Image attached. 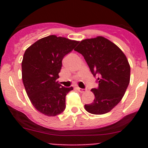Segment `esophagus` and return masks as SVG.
Wrapping results in <instances>:
<instances>
[{
    "instance_id": "obj_1",
    "label": "esophagus",
    "mask_w": 148,
    "mask_h": 148,
    "mask_svg": "<svg viewBox=\"0 0 148 148\" xmlns=\"http://www.w3.org/2000/svg\"><path fill=\"white\" fill-rule=\"evenodd\" d=\"M75 89H76V90H78V92H82H82H86V90H84V89H82V88H80V87H77Z\"/></svg>"
}]
</instances>
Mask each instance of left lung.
<instances>
[{
    "label": "left lung",
    "mask_w": 148,
    "mask_h": 148,
    "mask_svg": "<svg viewBox=\"0 0 148 148\" xmlns=\"http://www.w3.org/2000/svg\"><path fill=\"white\" fill-rule=\"evenodd\" d=\"M75 50L84 56L92 75H99V87L91 90L93 102L84 108L95 115L108 113L120 102L130 83V66L126 56L102 36L81 40Z\"/></svg>",
    "instance_id": "left-lung-1"
}]
</instances>
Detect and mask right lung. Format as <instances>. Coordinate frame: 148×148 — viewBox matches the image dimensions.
I'll return each mask as SVG.
<instances>
[{"instance_id":"add662e5","label":"right lung","mask_w":148,"mask_h":148,"mask_svg":"<svg viewBox=\"0 0 148 148\" xmlns=\"http://www.w3.org/2000/svg\"><path fill=\"white\" fill-rule=\"evenodd\" d=\"M79 41L52 35L38 40L26 49L21 63L22 80L34 108L47 116H56L66 108L65 97L73 90L57 82L63 58Z\"/></svg>"}]
</instances>
